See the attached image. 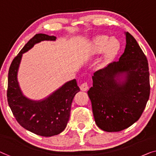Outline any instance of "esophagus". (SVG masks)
Instances as JSON below:
<instances>
[{
	"instance_id": "34e87169",
	"label": "esophagus",
	"mask_w": 156,
	"mask_h": 156,
	"mask_svg": "<svg viewBox=\"0 0 156 156\" xmlns=\"http://www.w3.org/2000/svg\"><path fill=\"white\" fill-rule=\"evenodd\" d=\"M80 88L82 91H87L89 89V86H88L87 83H83L80 85Z\"/></svg>"
}]
</instances>
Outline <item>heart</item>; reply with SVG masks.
<instances>
[{
  "label": "heart",
  "instance_id": "1",
  "mask_svg": "<svg viewBox=\"0 0 156 156\" xmlns=\"http://www.w3.org/2000/svg\"><path fill=\"white\" fill-rule=\"evenodd\" d=\"M120 49V42L115 38H109L107 36H99L92 42L90 55H95L104 52L107 59H111L117 54ZM104 64L101 66H104Z\"/></svg>",
  "mask_w": 156,
  "mask_h": 156
}]
</instances>
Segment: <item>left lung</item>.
<instances>
[{"label":"left lung","instance_id":"obj_1","mask_svg":"<svg viewBox=\"0 0 156 156\" xmlns=\"http://www.w3.org/2000/svg\"><path fill=\"white\" fill-rule=\"evenodd\" d=\"M123 54L92 76L87 94L97 126L119 132L139 119L150 95L148 64L135 38L128 32Z\"/></svg>","mask_w":156,"mask_h":156}]
</instances>
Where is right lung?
<instances>
[{
  "instance_id": "right-lung-1",
  "label": "right lung",
  "mask_w": 156,
  "mask_h": 156,
  "mask_svg": "<svg viewBox=\"0 0 156 156\" xmlns=\"http://www.w3.org/2000/svg\"><path fill=\"white\" fill-rule=\"evenodd\" d=\"M56 37L38 34L30 39L16 56L9 69L7 97L9 106L21 126L43 136L57 135L66 128L70 117L71 103L80 91L76 79L69 81L50 96L39 101L23 94L17 80V72L22 55L43 41H55Z\"/></svg>"
}]
</instances>
